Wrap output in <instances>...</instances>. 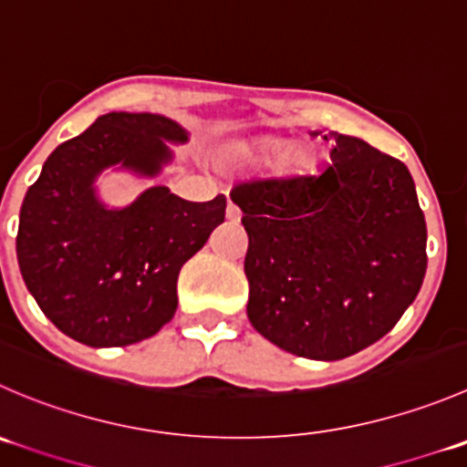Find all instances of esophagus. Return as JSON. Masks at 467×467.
<instances>
[{"label":"esophagus","instance_id":"obj_1","mask_svg":"<svg viewBox=\"0 0 467 467\" xmlns=\"http://www.w3.org/2000/svg\"><path fill=\"white\" fill-rule=\"evenodd\" d=\"M225 216H228V221H233V223H237V221L242 219V210H239V207L234 205L233 201H230L228 207H225Z\"/></svg>","mask_w":467,"mask_h":467}]
</instances>
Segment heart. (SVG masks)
Listing matches in <instances>:
<instances>
[{"label":"heart","mask_w":467,"mask_h":467,"mask_svg":"<svg viewBox=\"0 0 467 467\" xmlns=\"http://www.w3.org/2000/svg\"><path fill=\"white\" fill-rule=\"evenodd\" d=\"M221 157L225 161L242 166H265L278 160L285 169H298L306 164V152L301 146H289L285 139L262 137V139H233L221 146Z\"/></svg>","instance_id":"heart-1"}]
</instances>
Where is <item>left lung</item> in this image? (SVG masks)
Wrapping results in <instances>:
<instances>
[{
    "label": "left lung",
    "mask_w": 467,
    "mask_h": 467,
    "mask_svg": "<svg viewBox=\"0 0 467 467\" xmlns=\"http://www.w3.org/2000/svg\"><path fill=\"white\" fill-rule=\"evenodd\" d=\"M328 137L319 173L230 192L248 233V321L310 360L347 358L390 333L427 271V223L409 169L363 139Z\"/></svg>",
    "instance_id": "left-lung-1"
}]
</instances>
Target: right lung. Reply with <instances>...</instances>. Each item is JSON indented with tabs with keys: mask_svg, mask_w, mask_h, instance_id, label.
Returning a JSON list of instances; mask_svg holds the SVG:
<instances>
[{
	"mask_svg": "<svg viewBox=\"0 0 467 467\" xmlns=\"http://www.w3.org/2000/svg\"><path fill=\"white\" fill-rule=\"evenodd\" d=\"M189 132L161 113L109 111L61 143L26 192L17 265L26 289L61 333L86 347L152 337L178 310V275L225 219V196L192 202L148 184L109 205L99 178L155 180Z\"/></svg>",
	"mask_w": 467,
	"mask_h": 467,
	"instance_id": "obj_1",
	"label": "right lung"
}]
</instances>
